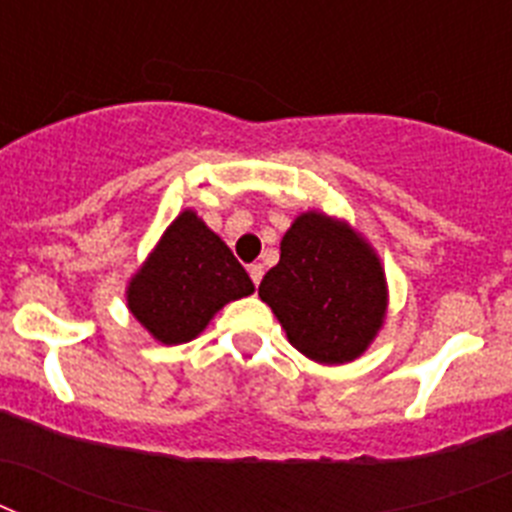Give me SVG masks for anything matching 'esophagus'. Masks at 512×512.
I'll list each match as a JSON object with an SVG mask.
<instances>
[{"label":"esophagus","mask_w":512,"mask_h":512,"mask_svg":"<svg viewBox=\"0 0 512 512\" xmlns=\"http://www.w3.org/2000/svg\"><path fill=\"white\" fill-rule=\"evenodd\" d=\"M248 274H251L253 284L259 287L261 279H264V266H261V264H251V266H248Z\"/></svg>","instance_id":"34e87169"}]
</instances>
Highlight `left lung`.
I'll return each instance as SVG.
<instances>
[{"mask_svg": "<svg viewBox=\"0 0 512 512\" xmlns=\"http://www.w3.org/2000/svg\"><path fill=\"white\" fill-rule=\"evenodd\" d=\"M259 297L274 310L289 343L320 364L364 354L387 310V284L374 251L346 223L305 212L282 238Z\"/></svg>", "mask_w": 512, "mask_h": 512, "instance_id": "8db88e82", "label": "left lung"}]
</instances>
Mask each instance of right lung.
Masks as SVG:
<instances>
[{"mask_svg": "<svg viewBox=\"0 0 512 512\" xmlns=\"http://www.w3.org/2000/svg\"><path fill=\"white\" fill-rule=\"evenodd\" d=\"M253 282L230 248L192 210L176 217L128 287V307L166 346L192 341Z\"/></svg>", "mask_w": 512, "mask_h": 512, "instance_id": "1", "label": "right lung"}]
</instances>
